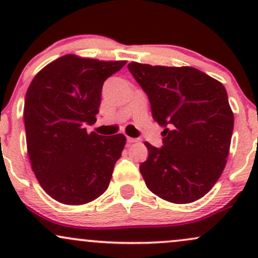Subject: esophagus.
Segmentation results:
<instances>
[{
	"mask_svg": "<svg viewBox=\"0 0 258 258\" xmlns=\"http://www.w3.org/2000/svg\"><path fill=\"white\" fill-rule=\"evenodd\" d=\"M138 139L137 138H131V137H127V143L128 144H132V143H136Z\"/></svg>",
	"mask_w": 258,
	"mask_h": 258,
	"instance_id": "34e87169",
	"label": "esophagus"
}]
</instances>
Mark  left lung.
I'll use <instances>...</instances> for the list:
<instances>
[{"instance_id": "1", "label": "left lung", "mask_w": 258, "mask_h": 258, "mask_svg": "<svg viewBox=\"0 0 258 258\" xmlns=\"http://www.w3.org/2000/svg\"><path fill=\"white\" fill-rule=\"evenodd\" d=\"M128 70L146 92L153 119L165 127L161 148L146 142L139 166L150 191L173 204H189L211 190L229 154L234 115L224 86L190 67L132 61Z\"/></svg>"}]
</instances>
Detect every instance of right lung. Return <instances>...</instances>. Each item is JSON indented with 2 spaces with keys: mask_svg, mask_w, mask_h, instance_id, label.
I'll return each instance as SVG.
<instances>
[{
  "mask_svg": "<svg viewBox=\"0 0 258 258\" xmlns=\"http://www.w3.org/2000/svg\"><path fill=\"white\" fill-rule=\"evenodd\" d=\"M125 60L67 54L32 79L26 91V146L35 176L49 197L84 205L108 189L126 137L87 133L96 122L103 84Z\"/></svg>",
  "mask_w": 258,
  "mask_h": 258,
  "instance_id": "right-lung-1",
  "label": "right lung"
}]
</instances>
